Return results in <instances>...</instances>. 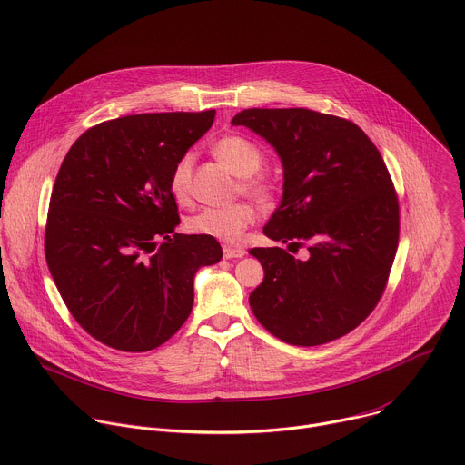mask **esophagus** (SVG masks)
<instances>
[{"instance_id":"esophagus-1","label":"esophagus","mask_w":465,"mask_h":465,"mask_svg":"<svg viewBox=\"0 0 465 465\" xmlns=\"http://www.w3.org/2000/svg\"><path fill=\"white\" fill-rule=\"evenodd\" d=\"M224 252V257L226 259H235V257H242L246 252L242 248H237V246H224L223 248Z\"/></svg>"}]
</instances>
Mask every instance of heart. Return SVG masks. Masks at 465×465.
<instances>
[{
	"mask_svg": "<svg viewBox=\"0 0 465 465\" xmlns=\"http://www.w3.org/2000/svg\"><path fill=\"white\" fill-rule=\"evenodd\" d=\"M215 158L235 176L242 178L241 189L262 206H269L274 198V185L264 180L252 176L259 171L262 163L261 151L242 136H223L213 145ZM191 178H193V156L183 154L173 165L169 176V189L178 203H187L191 196ZM255 221V212L246 203H237L223 208H204L187 219L189 232L196 235L212 237L223 242H237L244 230Z\"/></svg>",
	"mask_w": 465,
	"mask_h": 465,
	"instance_id": "obj_1",
	"label": "heart"
}]
</instances>
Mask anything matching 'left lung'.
Wrapping results in <instances>:
<instances>
[{
	"label": "left lung",
	"mask_w": 465,
	"mask_h": 465,
	"mask_svg": "<svg viewBox=\"0 0 465 465\" xmlns=\"http://www.w3.org/2000/svg\"><path fill=\"white\" fill-rule=\"evenodd\" d=\"M246 126L282 160L283 196L262 233L283 248H252L264 271L248 302L287 344L344 337L377 305L400 239V206L388 169L351 121L307 108H250Z\"/></svg>",
	"instance_id": "left-lung-1"
}]
</instances>
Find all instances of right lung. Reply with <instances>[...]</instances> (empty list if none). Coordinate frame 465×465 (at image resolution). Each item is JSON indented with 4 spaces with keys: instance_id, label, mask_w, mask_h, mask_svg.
<instances>
[{
    "instance_id": "obj_1",
    "label": "right lung",
    "mask_w": 465,
    "mask_h": 465,
    "mask_svg": "<svg viewBox=\"0 0 465 465\" xmlns=\"http://www.w3.org/2000/svg\"><path fill=\"white\" fill-rule=\"evenodd\" d=\"M213 119L215 110L104 121L60 165L47 267L81 327L114 350L149 351L169 341L191 312L198 269L223 259L215 239L174 233L180 219L169 189L173 165Z\"/></svg>"
}]
</instances>
